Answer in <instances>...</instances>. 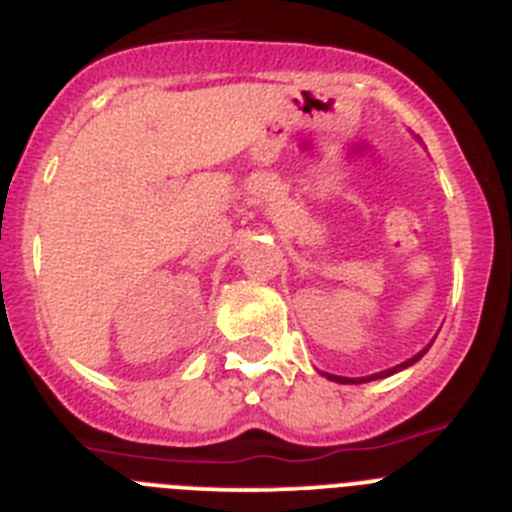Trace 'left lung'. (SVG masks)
Returning <instances> with one entry per match:
<instances>
[{
	"label": "left lung",
	"instance_id": "1",
	"mask_svg": "<svg viewBox=\"0 0 512 512\" xmlns=\"http://www.w3.org/2000/svg\"><path fill=\"white\" fill-rule=\"evenodd\" d=\"M431 348V346H428ZM428 348H423V351H420V354H415L413 359H408V361H402L400 366H392V369H387V372H379V374H372V377H364V379H359V382H369V379H382V377H390V374H395V372H400V369H405V366H410V364H415V361L420 359V356L425 354V351H428ZM325 377L328 379H333V382H341V384H356V379H348V377H336V374H325Z\"/></svg>",
	"mask_w": 512,
	"mask_h": 512
}]
</instances>
